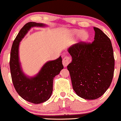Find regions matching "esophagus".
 I'll use <instances>...</instances> for the list:
<instances>
[{
	"label": "esophagus",
	"mask_w": 121,
	"mask_h": 121,
	"mask_svg": "<svg viewBox=\"0 0 121 121\" xmlns=\"http://www.w3.org/2000/svg\"><path fill=\"white\" fill-rule=\"evenodd\" d=\"M71 58L70 56H65L63 58V60H62V63H63V66L65 67H66L71 62Z\"/></svg>",
	"instance_id": "esophagus-1"
}]
</instances>
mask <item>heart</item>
<instances>
[{"instance_id": "b5f03b06", "label": "heart", "mask_w": 121, "mask_h": 121, "mask_svg": "<svg viewBox=\"0 0 121 121\" xmlns=\"http://www.w3.org/2000/svg\"><path fill=\"white\" fill-rule=\"evenodd\" d=\"M79 32H80V31H79L78 30H73L72 31L73 34L74 35L78 34V33H79ZM78 37L79 39L81 40V41H85L88 39V38H89V35H88V33H87L86 32H85V31H81V32L79 33Z\"/></svg>"}]
</instances>
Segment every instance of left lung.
Listing matches in <instances>:
<instances>
[{
    "label": "left lung",
    "mask_w": 121,
    "mask_h": 121,
    "mask_svg": "<svg viewBox=\"0 0 121 121\" xmlns=\"http://www.w3.org/2000/svg\"><path fill=\"white\" fill-rule=\"evenodd\" d=\"M92 43L80 41L69 48L72 61L67 66L73 88L78 96L96 99L106 92L114 76L115 59L111 40L94 27Z\"/></svg>",
    "instance_id": "left-lung-1"
}]
</instances>
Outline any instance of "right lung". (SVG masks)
I'll return each instance as SVG.
<instances>
[{
  "instance_id": "obj_1",
  "label": "right lung",
  "mask_w": 121,
  "mask_h": 121,
  "mask_svg": "<svg viewBox=\"0 0 121 121\" xmlns=\"http://www.w3.org/2000/svg\"><path fill=\"white\" fill-rule=\"evenodd\" d=\"M44 25L29 22L20 30L13 43L10 53V67L11 79L17 92L22 98L34 104L43 103L49 99L53 90V80L63 69L62 58L46 63L38 74L32 78L25 76L19 62V42L33 26Z\"/></svg>"
}]
</instances>
